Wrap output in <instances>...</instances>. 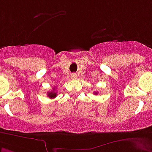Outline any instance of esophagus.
Instances as JSON below:
<instances>
[{
	"label": "esophagus",
	"mask_w": 152,
	"mask_h": 152,
	"mask_svg": "<svg viewBox=\"0 0 152 152\" xmlns=\"http://www.w3.org/2000/svg\"><path fill=\"white\" fill-rule=\"evenodd\" d=\"M70 77H71L72 79H76V78L77 77V76L76 74H71V75H70Z\"/></svg>",
	"instance_id": "obj_1"
}]
</instances>
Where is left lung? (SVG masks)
Returning <instances> with one entry per match:
<instances>
[{
  "label": "left lung",
  "instance_id": "obj_1",
  "mask_svg": "<svg viewBox=\"0 0 152 152\" xmlns=\"http://www.w3.org/2000/svg\"><path fill=\"white\" fill-rule=\"evenodd\" d=\"M96 93H95V94H96Z\"/></svg>",
  "mask_w": 152,
  "mask_h": 152
}]
</instances>
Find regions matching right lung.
I'll list each match as a JSON object with an SVG mask.
<instances>
[{
  "instance_id": "right-lung-1",
  "label": "right lung",
  "mask_w": 152,
  "mask_h": 152,
  "mask_svg": "<svg viewBox=\"0 0 152 152\" xmlns=\"http://www.w3.org/2000/svg\"><path fill=\"white\" fill-rule=\"evenodd\" d=\"M47 95H48V96L49 97V98H51V99H53V98H55V97L57 96L56 93L55 92V88H54V89H53L52 92H48Z\"/></svg>"
}]
</instances>
